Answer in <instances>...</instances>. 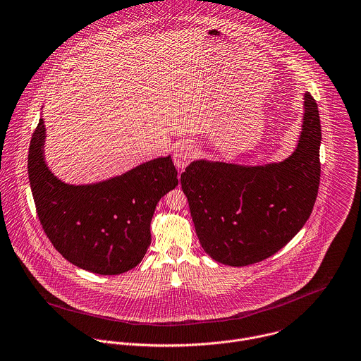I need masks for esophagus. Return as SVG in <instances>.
I'll use <instances>...</instances> for the list:
<instances>
[{
  "instance_id": "1",
  "label": "esophagus",
  "mask_w": 361,
  "mask_h": 361,
  "mask_svg": "<svg viewBox=\"0 0 361 361\" xmlns=\"http://www.w3.org/2000/svg\"><path fill=\"white\" fill-rule=\"evenodd\" d=\"M194 157V145L191 142H181L176 146L174 153H173V160L174 164L178 169H184Z\"/></svg>"
}]
</instances>
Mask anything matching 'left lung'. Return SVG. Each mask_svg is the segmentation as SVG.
<instances>
[{
	"label": "left lung",
	"mask_w": 361,
	"mask_h": 361,
	"mask_svg": "<svg viewBox=\"0 0 361 361\" xmlns=\"http://www.w3.org/2000/svg\"><path fill=\"white\" fill-rule=\"evenodd\" d=\"M321 119L304 94L302 129L283 161L245 166L194 160L181 174L197 236L215 262L243 267L283 249L308 221L319 187Z\"/></svg>",
	"instance_id": "left-lung-1"
}]
</instances>
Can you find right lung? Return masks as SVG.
<instances>
[{
    "instance_id": "1",
    "label": "right lung",
    "mask_w": 361,
    "mask_h": 361,
    "mask_svg": "<svg viewBox=\"0 0 361 361\" xmlns=\"http://www.w3.org/2000/svg\"><path fill=\"white\" fill-rule=\"evenodd\" d=\"M40 116L32 135L27 174L42 228L56 250L78 269L115 276L136 267L152 242L157 202L178 185L171 156L91 184L59 180L44 160Z\"/></svg>"
}]
</instances>
